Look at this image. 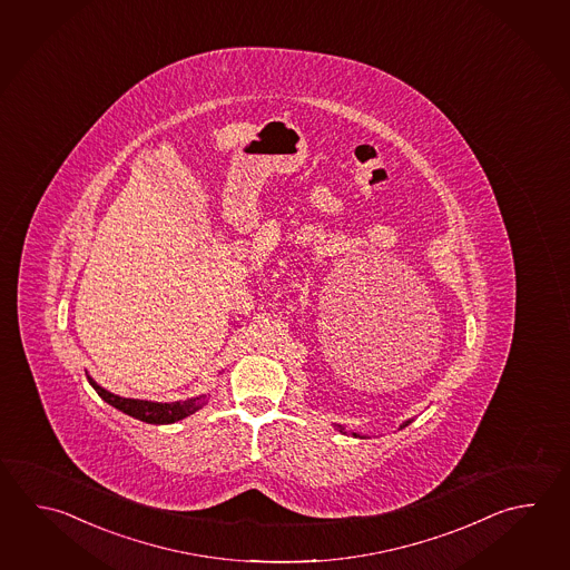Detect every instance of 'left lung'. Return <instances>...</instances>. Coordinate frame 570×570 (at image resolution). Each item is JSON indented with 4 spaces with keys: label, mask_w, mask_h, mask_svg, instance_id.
Instances as JSON below:
<instances>
[{
    "label": "left lung",
    "mask_w": 570,
    "mask_h": 570,
    "mask_svg": "<svg viewBox=\"0 0 570 570\" xmlns=\"http://www.w3.org/2000/svg\"><path fill=\"white\" fill-rule=\"evenodd\" d=\"M410 422H412V420H406V422H404V424H402V429H404V426H407V424H410ZM338 430H341V432H343V429H341V426H337ZM355 436H357V434H355Z\"/></svg>",
    "instance_id": "left-lung-1"
}]
</instances>
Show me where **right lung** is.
<instances>
[{
	"instance_id": "1",
	"label": "right lung",
	"mask_w": 570,
	"mask_h": 570,
	"mask_svg": "<svg viewBox=\"0 0 570 570\" xmlns=\"http://www.w3.org/2000/svg\"><path fill=\"white\" fill-rule=\"evenodd\" d=\"M89 384L94 385L95 392L104 397L107 404L121 410L124 414H128L131 419L148 422V424H173L176 420L186 419L190 414H195L198 407L207 402V395H198L183 402H173V404H158V402H146V400H131V397H119L104 390L101 385L95 384L91 377H87Z\"/></svg>"
}]
</instances>
